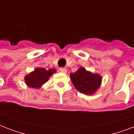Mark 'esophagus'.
Returning <instances> with one entry per match:
<instances>
[{"label": "esophagus", "instance_id": "34e87169", "mask_svg": "<svg viewBox=\"0 0 134 134\" xmlns=\"http://www.w3.org/2000/svg\"><path fill=\"white\" fill-rule=\"evenodd\" d=\"M60 71L63 73H66L67 72V69L65 68H60Z\"/></svg>", "mask_w": 134, "mask_h": 134}]
</instances>
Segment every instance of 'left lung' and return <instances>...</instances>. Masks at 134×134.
<instances>
[{
  "label": "left lung",
  "instance_id": "8db88e82",
  "mask_svg": "<svg viewBox=\"0 0 134 134\" xmlns=\"http://www.w3.org/2000/svg\"><path fill=\"white\" fill-rule=\"evenodd\" d=\"M70 77L76 90L87 95L94 94L100 87L102 80L100 75L87 71L83 67L79 68L76 72L70 73Z\"/></svg>",
  "mask_w": 134,
  "mask_h": 134
}]
</instances>
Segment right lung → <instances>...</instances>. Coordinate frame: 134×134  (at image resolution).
Wrapping results in <instances>:
<instances>
[{
	"mask_svg": "<svg viewBox=\"0 0 134 134\" xmlns=\"http://www.w3.org/2000/svg\"><path fill=\"white\" fill-rule=\"evenodd\" d=\"M56 70L54 68L46 70L45 68H36L33 72L25 76V82L29 87L38 89L48 81L49 77Z\"/></svg>",
	"mask_w": 134,
	"mask_h": 134,
	"instance_id": "1",
	"label": "right lung"
}]
</instances>
